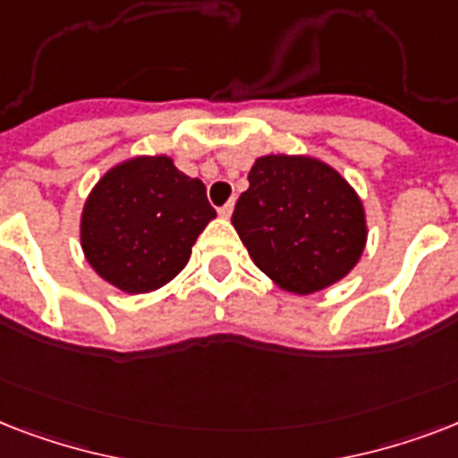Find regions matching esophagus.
<instances>
[{"label": "esophagus", "mask_w": 458, "mask_h": 458, "mask_svg": "<svg viewBox=\"0 0 458 458\" xmlns=\"http://www.w3.org/2000/svg\"><path fill=\"white\" fill-rule=\"evenodd\" d=\"M230 214H233V201H228L225 207L218 208V216H221V218H230Z\"/></svg>", "instance_id": "esophagus-1"}]
</instances>
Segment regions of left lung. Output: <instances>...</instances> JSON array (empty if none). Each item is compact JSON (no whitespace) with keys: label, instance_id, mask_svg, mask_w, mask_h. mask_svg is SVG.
Listing matches in <instances>:
<instances>
[{"label":"left lung","instance_id":"1","mask_svg":"<svg viewBox=\"0 0 458 458\" xmlns=\"http://www.w3.org/2000/svg\"><path fill=\"white\" fill-rule=\"evenodd\" d=\"M233 225L254 264L294 294H313L344 278L369 237L354 187L333 165L290 154L254 161Z\"/></svg>","mask_w":458,"mask_h":458}]
</instances>
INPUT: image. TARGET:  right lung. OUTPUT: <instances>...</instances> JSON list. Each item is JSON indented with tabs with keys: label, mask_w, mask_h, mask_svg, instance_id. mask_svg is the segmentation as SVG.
Listing matches in <instances>:
<instances>
[{
	"label": "right lung",
	"mask_w": 458,
	"mask_h": 458,
	"mask_svg": "<svg viewBox=\"0 0 458 458\" xmlns=\"http://www.w3.org/2000/svg\"><path fill=\"white\" fill-rule=\"evenodd\" d=\"M207 187L171 157H135L92 187L81 218L88 264L109 285L145 294L178 276L199 233L214 221Z\"/></svg>",
	"instance_id": "add662e5"
}]
</instances>
